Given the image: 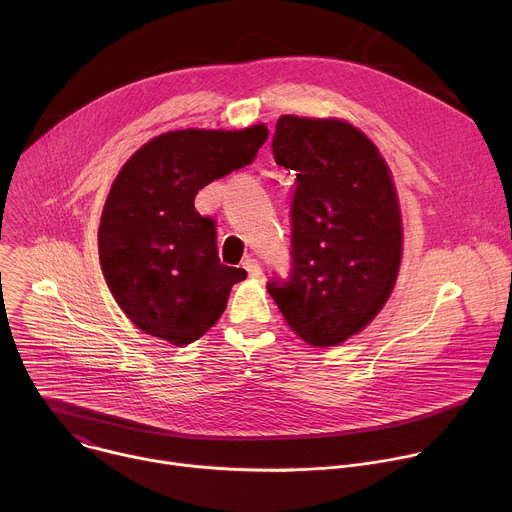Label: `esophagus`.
Here are the masks:
<instances>
[{"label":"esophagus","mask_w":512,"mask_h":512,"mask_svg":"<svg viewBox=\"0 0 512 512\" xmlns=\"http://www.w3.org/2000/svg\"><path fill=\"white\" fill-rule=\"evenodd\" d=\"M243 269H245L251 277H259V275H261V265H259V261L253 259V257H247V259L243 261Z\"/></svg>","instance_id":"1"}]
</instances>
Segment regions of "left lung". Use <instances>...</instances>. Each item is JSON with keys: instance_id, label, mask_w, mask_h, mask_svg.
I'll use <instances>...</instances> for the list:
<instances>
[{"instance_id": "obj_1", "label": "left lung", "mask_w": 512, "mask_h": 512, "mask_svg": "<svg viewBox=\"0 0 512 512\" xmlns=\"http://www.w3.org/2000/svg\"><path fill=\"white\" fill-rule=\"evenodd\" d=\"M277 166L296 172L291 273L269 296L312 346H336L369 326L395 287L403 227L391 170L377 145L342 119L281 115Z\"/></svg>"}]
</instances>
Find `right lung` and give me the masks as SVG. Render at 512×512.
Instances as JSON below:
<instances>
[{
    "label": "right lung",
    "instance_id": "1",
    "mask_svg": "<svg viewBox=\"0 0 512 512\" xmlns=\"http://www.w3.org/2000/svg\"><path fill=\"white\" fill-rule=\"evenodd\" d=\"M265 139L263 123L168 131L119 170L101 214L99 261L115 302L145 334L174 346L198 340L247 277L218 259L214 221L194 196L251 164Z\"/></svg>",
    "mask_w": 512,
    "mask_h": 512
}]
</instances>
